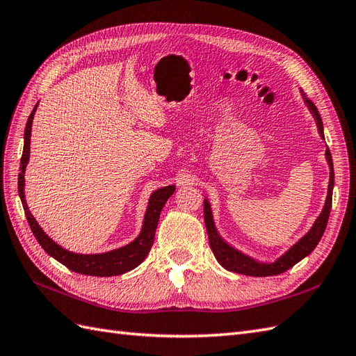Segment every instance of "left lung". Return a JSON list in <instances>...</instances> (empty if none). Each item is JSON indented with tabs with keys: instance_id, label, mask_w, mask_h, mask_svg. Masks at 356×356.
I'll return each mask as SVG.
<instances>
[{
	"instance_id": "8db88e82",
	"label": "left lung",
	"mask_w": 356,
	"mask_h": 356,
	"mask_svg": "<svg viewBox=\"0 0 356 356\" xmlns=\"http://www.w3.org/2000/svg\"><path fill=\"white\" fill-rule=\"evenodd\" d=\"M300 93H302V90H300ZM302 99H304V104L309 109V113H312V115L314 117L318 135H321L322 140H325L321 114H318L314 104L312 100H308L304 93H302ZM325 158H326L327 165H330V185H327V194H326L325 206L322 209L321 215L317 216V220L312 225V229H309L302 238L293 245V247H290L284 254H281L277 260H273L270 263L252 259L247 256V254L239 251L238 248L232 247L229 242H225L221 238V234L216 230L211 203H209L207 198H204V224H206V230L209 236V243H211L215 259L222 268H225L230 272L242 273V275H248V277H272V275H280V273L289 270L291 266H295L296 263H299L304 257H307L308 254L313 252V250L317 247L318 241L322 239V236L325 233L327 218H330L331 206H332L334 165H332V156H331L330 149H326Z\"/></svg>"
}]
</instances>
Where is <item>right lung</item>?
Instances as JSON below:
<instances>
[{"label":"right lung","mask_w":356,"mask_h":356,"mask_svg":"<svg viewBox=\"0 0 356 356\" xmlns=\"http://www.w3.org/2000/svg\"><path fill=\"white\" fill-rule=\"evenodd\" d=\"M39 102L35 104L33 113L29 117V122L25 126L24 134V152L21 158V172L17 176V191H19V197L24 206V212L26 216V221L30 224V229L34 234V238L38 239L40 247L47 251L51 257L60 261L61 265H65L70 270L83 273V275H91V277H113V275H122V273L129 272L135 269L147 257V254L153 245L154 233H156V227L159 222V215L163 204L167 203V200L175 194L176 185H168L153 191L147 209H145V215L143 220V227L140 234L131 242L124 245L122 248H115L106 252L100 254H79L72 252L66 248L60 247V245L52 241L49 236L43 232L39 222L35 221V218L31 215L29 206H26L25 200V168L26 163L30 161V141H31V126L33 118L38 109Z\"/></svg>","instance_id":"obj_1"}]
</instances>
